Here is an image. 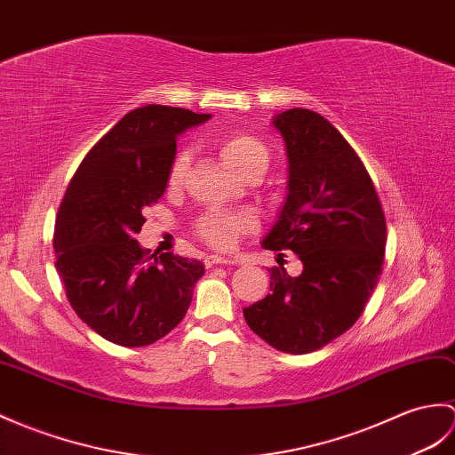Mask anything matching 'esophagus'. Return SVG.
Wrapping results in <instances>:
<instances>
[{
    "instance_id": "obj_1",
    "label": "esophagus",
    "mask_w": 455,
    "mask_h": 455,
    "mask_svg": "<svg viewBox=\"0 0 455 455\" xmlns=\"http://www.w3.org/2000/svg\"><path fill=\"white\" fill-rule=\"evenodd\" d=\"M204 263H205V267H215V266H232V263H235V259H230V258H220V256H207Z\"/></svg>"
}]
</instances>
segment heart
Wrapping results in <instances>:
<instances>
[{"label":"heart","instance_id":"1","mask_svg":"<svg viewBox=\"0 0 455 455\" xmlns=\"http://www.w3.org/2000/svg\"><path fill=\"white\" fill-rule=\"evenodd\" d=\"M219 155L223 163L232 171L244 176L253 168H263L266 171L269 164V151L266 145L258 141L256 137L242 132L227 133L219 141ZM186 172V158L178 153L166 172V186L174 189L184 180ZM256 227V215L248 209H207L205 213L199 215L196 220V235L205 242L207 246L215 250H228L236 244L240 235Z\"/></svg>","mask_w":455,"mask_h":455}]
</instances>
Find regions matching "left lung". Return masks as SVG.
I'll list each match as a JSON object with an SVG mask.
<instances>
[{
    "mask_svg": "<svg viewBox=\"0 0 455 455\" xmlns=\"http://www.w3.org/2000/svg\"><path fill=\"white\" fill-rule=\"evenodd\" d=\"M273 124L287 143L289 196L263 248L294 251L304 269L271 267V292L244 318L277 351L304 355L361 318L384 266L386 217L361 156L323 116L291 108Z\"/></svg>",
    "mask_w": 455,
    "mask_h": 455,
    "instance_id": "8db88e82",
    "label": "left lung"
}]
</instances>
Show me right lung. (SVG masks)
Returning a JSON list of instances; mask_svg holds the SVG:
<instances>
[{"label": "right lung", "instance_id": "right-lung-1", "mask_svg": "<svg viewBox=\"0 0 455 455\" xmlns=\"http://www.w3.org/2000/svg\"><path fill=\"white\" fill-rule=\"evenodd\" d=\"M205 120L209 114L163 104L128 112L84 155L61 197L58 275L71 308L107 341L151 345L189 308L204 263L172 251L149 256L135 235L164 194L176 135Z\"/></svg>", "mask_w": 455, "mask_h": 455}]
</instances>
